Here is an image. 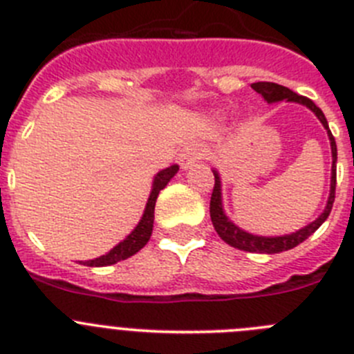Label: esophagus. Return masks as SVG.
Here are the masks:
<instances>
[{
	"mask_svg": "<svg viewBox=\"0 0 354 354\" xmlns=\"http://www.w3.org/2000/svg\"><path fill=\"white\" fill-rule=\"evenodd\" d=\"M201 155L203 153H201L199 146L196 145L185 146V148L180 151V155H178V162H180L181 169H189V167H192L197 160H201Z\"/></svg>",
	"mask_w": 354,
	"mask_h": 354,
	"instance_id": "esophagus-1",
	"label": "esophagus"
}]
</instances>
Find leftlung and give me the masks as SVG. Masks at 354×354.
Instances as JSON below:
<instances>
[{
    "mask_svg": "<svg viewBox=\"0 0 354 354\" xmlns=\"http://www.w3.org/2000/svg\"><path fill=\"white\" fill-rule=\"evenodd\" d=\"M252 90L257 91L259 95H263V98L266 102H280V100H289V102H298V104H304L308 109L314 111L316 116L319 118V122L323 123L324 129L328 130V138H330V145H332V157H333V165H332V187H330V197H328V205L324 208V212L317 216L316 221L310 222L308 225H305L300 231L292 232V234H286V236H275V238H264V236H254V234H248V232L241 231L240 227L232 224L227 216L224 215V209H222V201H221V178L218 174H215V185H213L212 192V201H209V216H212L213 227H215L216 234L222 238L227 245L234 248H240L245 252H261V254H279L289 250V248H295L296 245H300L301 241L307 240L312 232H316L319 229V225L323 224L328 218L330 212H332L333 201H335V183H337V173H335V162H337V145L335 139H333L332 132L328 129V122L324 118L323 111L307 97H301V95L295 93L286 86L275 84V82H254Z\"/></svg>",
    "mask_w": 354,
    "mask_h": 354,
    "instance_id": "obj_1",
    "label": "left lung"
}]
</instances>
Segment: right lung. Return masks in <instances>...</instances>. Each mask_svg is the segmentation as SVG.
I'll use <instances>...</instances> for the list:
<instances>
[{
    "mask_svg": "<svg viewBox=\"0 0 354 354\" xmlns=\"http://www.w3.org/2000/svg\"><path fill=\"white\" fill-rule=\"evenodd\" d=\"M178 173V165H171L167 169L160 171V173L155 176L153 181V189H151V194H149L148 205H146L145 215H142L141 222L138 224V227L130 232L127 240H123L122 243L116 245V247L107 252L106 256L97 257V259L86 261V266H109V264L118 263V261H123L127 257L133 256L136 252H139L146 243H148L149 236H151V231H153V218H155V203H157L158 192L164 189L165 185L169 183L171 178Z\"/></svg>",
    "mask_w": 354,
    "mask_h": 354,
    "instance_id": "right-lung-1",
    "label": "right lung"
}]
</instances>
